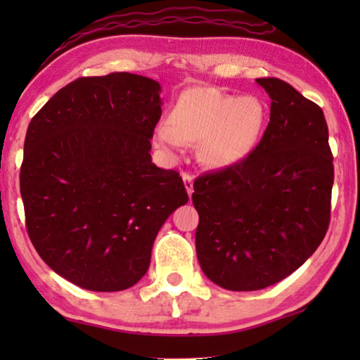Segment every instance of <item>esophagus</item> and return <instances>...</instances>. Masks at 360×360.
I'll list each match as a JSON object with an SVG mask.
<instances>
[{
	"label": "esophagus",
	"instance_id": "34e87169",
	"mask_svg": "<svg viewBox=\"0 0 360 360\" xmlns=\"http://www.w3.org/2000/svg\"><path fill=\"white\" fill-rule=\"evenodd\" d=\"M182 179H184L186 191L188 193V197H191L192 192H193V176L191 173H182Z\"/></svg>",
	"mask_w": 360,
	"mask_h": 360
}]
</instances>
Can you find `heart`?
<instances>
[{
	"label": "heart",
	"mask_w": 360,
	"mask_h": 360,
	"mask_svg": "<svg viewBox=\"0 0 360 360\" xmlns=\"http://www.w3.org/2000/svg\"><path fill=\"white\" fill-rule=\"evenodd\" d=\"M265 119L264 103L252 95L235 98L212 87H192L179 95L154 136L172 154L181 152L184 143L198 144L203 165L227 168L255 149Z\"/></svg>",
	"instance_id": "b5f03b06"
}]
</instances>
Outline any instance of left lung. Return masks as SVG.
Masks as SVG:
<instances>
[{
    "instance_id": "8db88e82",
    "label": "left lung",
    "mask_w": 360,
    "mask_h": 360,
    "mask_svg": "<svg viewBox=\"0 0 360 360\" xmlns=\"http://www.w3.org/2000/svg\"><path fill=\"white\" fill-rule=\"evenodd\" d=\"M271 98L260 143L235 165L193 182L195 248L212 283L259 290L311 257L330 222L333 157L322 109L276 77L255 79Z\"/></svg>"
}]
</instances>
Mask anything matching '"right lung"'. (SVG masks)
Here are the masks:
<instances>
[{
	"label": "right lung",
	"mask_w": 360,
	"mask_h": 360,
	"mask_svg": "<svg viewBox=\"0 0 360 360\" xmlns=\"http://www.w3.org/2000/svg\"><path fill=\"white\" fill-rule=\"evenodd\" d=\"M160 92L154 79L131 72L79 77L30 122L20 168L28 236L79 288L135 285L158 230L187 203L179 173L149 154Z\"/></svg>",
	"instance_id": "add662e5"
}]
</instances>
